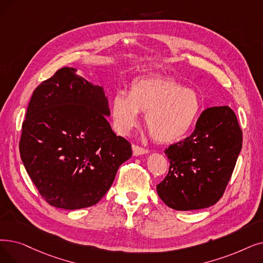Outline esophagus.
I'll return each instance as SVG.
<instances>
[{
    "instance_id": "1",
    "label": "esophagus",
    "mask_w": 263,
    "mask_h": 263,
    "mask_svg": "<svg viewBox=\"0 0 263 263\" xmlns=\"http://www.w3.org/2000/svg\"><path fill=\"white\" fill-rule=\"evenodd\" d=\"M132 151H133V155L134 156H141V155H145L148 153L147 149H145V148L139 146V145H133L132 146Z\"/></svg>"
}]
</instances>
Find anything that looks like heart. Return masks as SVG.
Returning a JSON list of instances; mask_svg holds the SVG:
<instances>
[{
  "instance_id": "1",
  "label": "heart",
  "mask_w": 263,
  "mask_h": 263,
  "mask_svg": "<svg viewBox=\"0 0 263 263\" xmlns=\"http://www.w3.org/2000/svg\"><path fill=\"white\" fill-rule=\"evenodd\" d=\"M200 109L201 100L196 91L160 76L135 79L128 93L117 91L110 103L118 133L128 134L139 122V111L146 112V128L159 143L174 142L184 136L197 120Z\"/></svg>"
}]
</instances>
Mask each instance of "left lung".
<instances>
[{
  "mask_svg": "<svg viewBox=\"0 0 263 263\" xmlns=\"http://www.w3.org/2000/svg\"><path fill=\"white\" fill-rule=\"evenodd\" d=\"M243 133L229 106L205 109L184 141L166 148L168 173L157 192L168 208L192 211L222 197L242 149Z\"/></svg>",
  "mask_w": 263,
  "mask_h": 263,
  "instance_id": "left-lung-1",
  "label": "left lung"
}]
</instances>
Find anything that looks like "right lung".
Returning <instances> with one entry per match:
<instances>
[{
    "instance_id": "right-lung-1",
    "label": "right lung",
    "mask_w": 263,
    "mask_h": 263,
    "mask_svg": "<svg viewBox=\"0 0 263 263\" xmlns=\"http://www.w3.org/2000/svg\"><path fill=\"white\" fill-rule=\"evenodd\" d=\"M104 90L62 67L33 91L19 142L24 165L43 199L63 210L97 204L131 144L112 132Z\"/></svg>"
}]
</instances>
